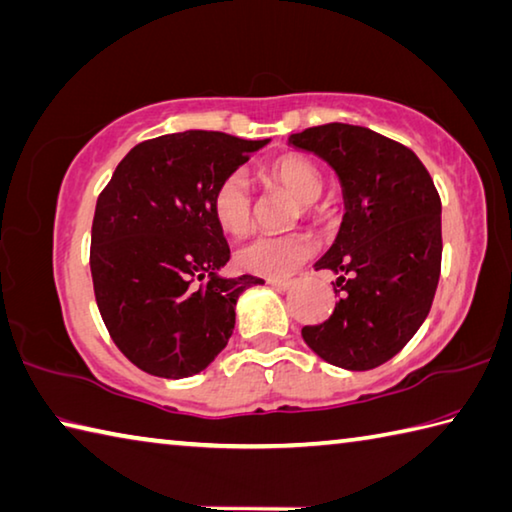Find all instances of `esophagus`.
Returning <instances> with one entry per match:
<instances>
[{
  "mask_svg": "<svg viewBox=\"0 0 512 512\" xmlns=\"http://www.w3.org/2000/svg\"><path fill=\"white\" fill-rule=\"evenodd\" d=\"M266 284L271 286V288H275V291H288V288L293 286L291 280H266Z\"/></svg>",
  "mask_w": 512,
  "mask_h": 512,
  "instance_id": "esophagus-1",
  "label": "esophagus"
}]
</instances>
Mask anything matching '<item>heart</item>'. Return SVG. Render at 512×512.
<instances>
[{"instance_id": "b5f03b06", "label": "heart", "mask_w": 512, "mask_h": 512, "mask_svg": "<svg viewBox=\"0 0 512 512\" xmlns=\"http://www.w3.org/2000/svg\"><path fill=\"white\" fill-rule=\"evenodd\" d=\"M268 176L277 185H282L293 197L304 203L306 212H313V203L320 199L324 181L318 167L302 156H282L271 167ZM253 192L248 179L241 172L226 176L217 185L212 197V215L217 226L228 235L241 237L253 226ZM315 253V239L306 232H291V235H259L237 248L235 264L239 271L268 277V280H284L293 275L306 259Z\"/></svg>"}]
</instances>
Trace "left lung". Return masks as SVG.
<instances>
[{"label":"left lung","mask_w":512,"mask_h":512,"mask_svg":"<svg viewBox=\"0 0 512 512\" xmlns=\"http://www.w3.org/2000/svg\"><path fill=\"white\" fill-rule=\"evenodd\" d=\"M336 172L345 217L315 268L338 275L331 318L304 327L313 353L349 371L394 358L421 329L441 273V199L418 156L367 127L329 123L288 136Z\"/></svg>","instance_id":"1"}]
</instances>
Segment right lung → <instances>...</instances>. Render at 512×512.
<instances>
[{"instance_id":"right-lung-1","label":"right lung","mask_w":512,"mask_h":512,"mask_svg":"<svg viewBox=\"0 0 512 512\" xmlns=\"http://www.w3.org/2000/svg\"><path fill=\"white\" fill-rule=\"evenodd\" d=\"M271 143L190 129L129 150L96 203L91 277L109 336L138 369L188 378L235 329L239 295L264 280L224 277L230 248L212 215L226 176Z\"/></svg>"}]
</instances>
